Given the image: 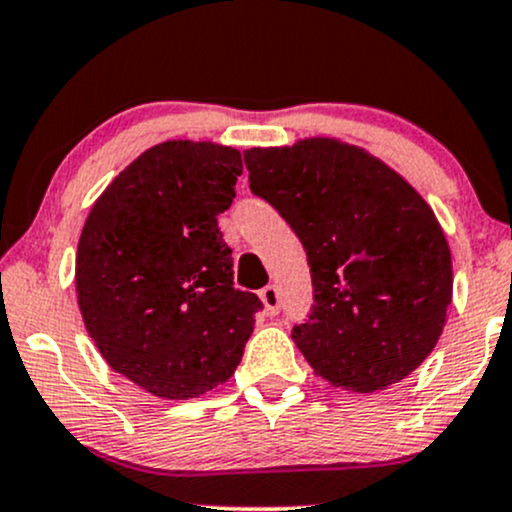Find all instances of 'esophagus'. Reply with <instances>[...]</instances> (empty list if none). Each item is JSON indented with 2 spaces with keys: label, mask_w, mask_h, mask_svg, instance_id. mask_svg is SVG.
Returning <instances> with one entry per match:
<instances>
[{
  "label": "esophagus",
  "mask_w": 512,
  "mask_h": 512,
  "mask_svg": "<svg viewBox=\"0 0 512 512\" xmlns=\"http://www.w3.org/2000/svg\"><path fill=\"white\" fill-rule=\"evenodd\" d=\"M260 298L264 303V310H267L269 315H276L281 310V296H279V289L276 286H264V289L260 291Z\"/></svg>",
  "instance_id": "34e87169"
}]
</instances>
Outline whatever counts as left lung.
Wrapping results in <instances>:
<instances>
[{"label": "left lung", "mask_w": 512, "mask_h": 512, "mask_svg": "<svg viewBox=\"0 0 512 512\" xmlns=\"http://www.w3.org/2000/svg\"><path fill=\"white\" fill-rule=\"evenodd\" d=\"M252 195L303 243L308 320L293 325L315 375L375 392L404 380L438 344L452 301L443 228L402 175L358 146L313 137L245 151Z\"/></svg>", "instance_id": "1"}]
</instances>
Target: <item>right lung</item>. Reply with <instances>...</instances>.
<instances>
[{"mask_svg": "<svg viewBox=\"0 0 512 512\" xmlns=\"http://www.w3.org/2000/svg\"><path fill=\"white\" fill-rule=\"evenodd\" d=\"M243 156L211 142L144 151L96 199L76 250V296L108 366L163 399H190L236 373L262 301L233 286L216 216Z\"/></svg>", "mask_w": 512, "mask_h": 512, "instance_id": "add662e5", "label": "right lung"}]
</instances>
